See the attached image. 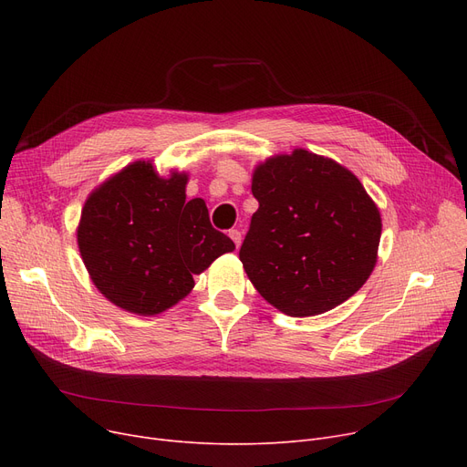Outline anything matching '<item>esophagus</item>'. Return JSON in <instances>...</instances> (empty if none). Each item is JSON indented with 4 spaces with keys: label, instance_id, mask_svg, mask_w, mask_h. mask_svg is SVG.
<instances>
[{
    "label": "esophagus",
    "instance_id": "34e87169",
    "mask_svg": "<svg viewBox=\"0 0 467 467\" xmlns=\"http://www.w3.org/2000/svg\"><path fill=\"white\" fill-rule=\"evenodd\" d=\"M229 236H231V240L234 242V246L238 248L240 242H242V233H240L238 229H231V231H229Z\"/></svg>",
    "mask_w": 467,
    "mask_h": 467
}]
</instances>
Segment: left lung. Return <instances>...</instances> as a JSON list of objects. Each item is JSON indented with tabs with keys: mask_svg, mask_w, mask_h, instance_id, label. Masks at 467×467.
<instances>
[{
	"mask_svg": "<svg viewBox=\"0 0 467 467\" xmlns=\"http://www.w3.org/2000/svg\"><path fill=\"white\" fill-rule=\"evenodd\" d=\"M259 202L240 261L261 297L293 317L324 314L371 276L382 221L361 182L306 150L254 170Z\"/></svg>",
	"mask_w": 467,
	"mask_h": 467,
	"instance_id": "left-lung-1",
	"label": "left lung"
}]
</instances>
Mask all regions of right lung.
I'll return each mask as SVG.
<instances>
[{"label":"right lung","instance_id":"right-lung-1","mask_svg":"<svg viewBox=\"0 0 467 467\" xmlns=\"http://www.w3.org/2000/svg\"><path fill=\"white\" fill-rule=\"evenodd\" d=\"M185 171L157 174L136 161L98 185L83 206L78 244L94 285L119 308L155 316L187 297L194 275L234 242L212 227L202 199L185 201Z\"/></svg>","mask_w":467,"mask_h":467}]
</instances>
